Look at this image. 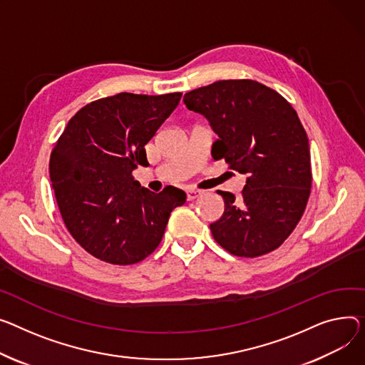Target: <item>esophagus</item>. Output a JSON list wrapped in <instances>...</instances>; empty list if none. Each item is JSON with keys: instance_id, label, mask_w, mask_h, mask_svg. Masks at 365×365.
Wrapping results in <instances>:
<instances>
[{"instance_id": "34e87169", "label": "esophagus", "mask_w": 365, "mask_h": 365, "mask_svg": "<svg viewBox=\"0 0 365 365\" xmlns=\"http://www.w3.org/2000/svg\"><path fill=\"white\" fill-rule=\"evenodd\" d=\"M201 190H198V189H187L186 190V198H187V201H192V200H195V198H198V197H201Z\"/></svg>"}]
</instances>
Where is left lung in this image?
Wrapping results in <instances>:
<instances>
[{
    "instance_id": "left-lung-1",
    "label": "left lung",
    "mask_w": 365,
    "mask_h": 365,
    "mask_svg": "<svg viewBox=\"0 0 365 365\" xmlns=\"http://www.w3.org/2000/svg\"><path fill=\"white\" fill-rule=\"evenodd\" d=\"M202 114L218 139L214 160L247 175L240 197L225 200L220 220L210 225L217 244L254 258L279 248L294 232L311 192L309 145L301 120L280 93L255 81H218L183 96Z\"/></svg>"
}]
</instances>
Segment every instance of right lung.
Wrapping results in <instances>:
<instances>
[{"instance_id":"1","label":"right lung","mask_w":365,"mask_h":365,"mask_svg":"<svg viewBox=\"0 0 365 365\" xmlns=\"http://www.w3.org/2000/svg\"><path fill=\"white\" fill-rule=\"evenodd\" d=\"M180 92H121L96 100L70 118L50 158L56 200L70 235L101 261L129 265L160 245L170 212L186 193H155L132 172L148 164L145 145L180 101Z\"/></svg>"}]
</instances>
